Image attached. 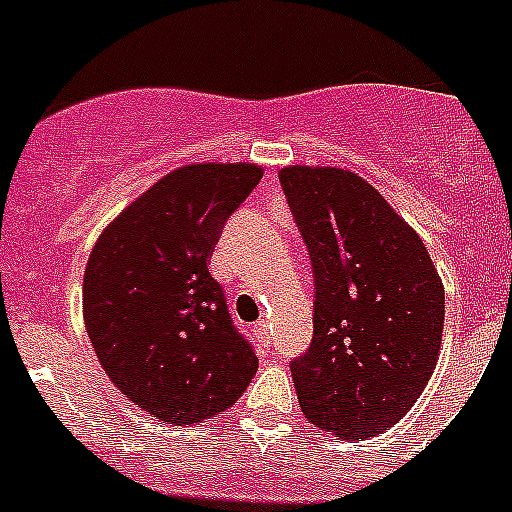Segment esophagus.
<instances>
[{
  "instance_id": "34e87169",
  "label": "esophagus",
  "mask_w": 512,
  "mask_h": 512,
  "mask_svg": "<svg viewBox=\"0 0 512 512\" xmlns=\"http://www.w3.org/2000/svg\"><path fill=\"white\" fill-rule=\"evenodd\" d=\"M252 333H255V338H257V343H260V346H270V326H267L265 321L257 323V326L252 328Z\"/></svg>"
}]
</instances>
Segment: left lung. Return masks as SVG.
I'll return each mask as SVG.
<instances>
[{"label": "left lung", "mask_w": 512, "mask_h": 512, "mask_svg": "<svg viewBox=\"0 0 512 512\" xmlns=\"http://www.w3.org/2000/svg\"><path fill=\"white\" fill-rule=\"evenodd\" d=\"M280 184L315 275L313 343L290 364L300 409L341 439L376 437L437 369L442 278L422 237L353 171L295 164Z\"/></svg>", "instance_id": "obj_1"}]
</instances>
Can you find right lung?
<instances>
[{
    "label": "right lung",
    "mask_w": 512,
    "mask_h": 512,
    "mask_svg": "<svg viewBox=\"0 0 512 512\" xmlns=\"http://www.w3.org/2000/svg\"><path fill=\"white\" fill-rule=\"evenodd\" d=\"M262 166L186 164L128 204L95 240L83 318L108 379L143 412L197 424L240 399L257 371L209 272L214 245Z\"/></svg>",
    "instance_id": "1"
}]
</instances>
